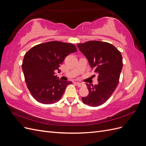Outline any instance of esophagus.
I'll use <instances>...</instances> for the list:
<instances>
[{"instance_id":"1","label":"esophagus","mask_w":146,"mask_h":146,"mask_svg":"<svg viewBox=\"0 0 146 146\" xmlns=\"http://www.w3.org/2000/svg\"><path fill=\"white\" fill-rule=\"evenodd\" d=\"M77 85L78 87H83L84 86V84L82 83H79V82H77Z\"/></svg>"}]
</instances>
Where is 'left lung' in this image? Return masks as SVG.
Segmentation results:
<instances>
[{
    "instance_id": "8db88e82",
    "label": "left lung",
    "mask_w": 146,
    "mask_h": 146,
    "mask_svg": "<svg viewBox=\"0 0 146 146\" xmlns=\"http://www.w3.org/2000/svg\"><path fill=\"white\" fill-rule=\"evenodd\" d=\"M77 45L88 60L91 70L98 75V85L86 83L89 94L82 98V102L90 107H98L106 102L117 88L123 66L121 54L107 42L89 41Z\"/></svg>"
}]
</instances>
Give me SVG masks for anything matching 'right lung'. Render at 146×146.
Returning <instances> with one entry per match:
<instances>
[{
	"label": "right lung",
	"mask_w": 146,
	"mask_h": 146,
	"mask_svg": "<svg viewBox=\"0 0 146 146\" xmlns=\"http://www.w3.org/2000/svg\"><path fill=\"white\" fill-rule=\"evenodd\" d=\"M77 51L72 43L49 41L33 46L24 55L22 68L25 81L33 98L42 104L59 101L72 82L55 76L65 57Z\"/></svg>",
	"instance_id": "1"
}]
</instances>
